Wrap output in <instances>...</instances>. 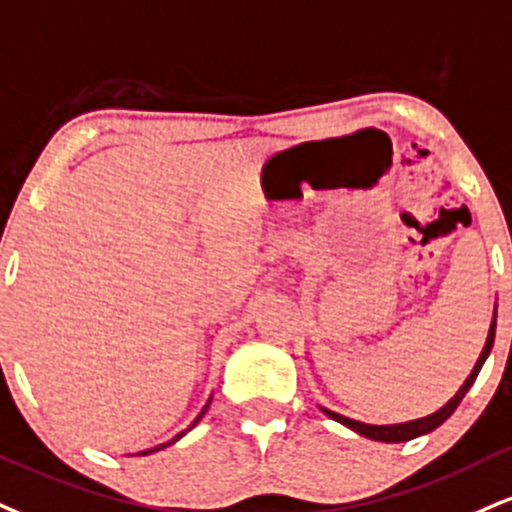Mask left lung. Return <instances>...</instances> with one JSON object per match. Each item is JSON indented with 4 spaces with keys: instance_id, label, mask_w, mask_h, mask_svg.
I'll list each match as a JSON object with an SVG mask.
<instances>
[{
    "instance_id": "1",
    "label": "left lung",
    "mask_w": 512,
    "mask_h": 512,
    "mask_svg": "<svg viewBox=\"0 0 512 512\" xmlns=\"http://www.w3.org/2000/svg\"><path fill=\"white\" fill-rule=\"evenodd\" d=\"M494 334H496V322L491 324V329H489V338H486V346H484V350H482V355H479V360H477V365H474L472 374H470V377L465 379V384L460 386V391L455 393V396H453L451 400H448V403L443 405V408H441L439 412H434V415L422 417V420L405 422V424H389V427H377V424H365V422L348 420V417L338 415V412H331V410H324V412H326V415L331 417V420H336V422L346 424V427L353 429V432L362 434V436H367V439H374V441L398 443V441H410V439H415V436L432 432V429H436V427H439V424H443V422L448 420V417L453 415V410L458 408L460 400H463V398H465V393L470 391V386L474 384V379H477L479 369H482V365H484L486 355L491 353V346H494Z\"/></svg>"
}]
</instances>
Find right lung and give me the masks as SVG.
<instances>
[{
    "label": "right lung",
    "instance_id": "obj_1",
    "mask_svg": "<svg viewBox=\"0 0 512 512\" xmlns=\"http://www.w3.org/2000/svg\"><path fill=\"white\" fill-rule=\"evenodd\" d=\"M205 410H207V405H205ZM205 410H202V412H200V415H197V420H200V417H202V415H205ZM197 420H195V422H197ZM195 422H193V424H195ZM183 434H186V432H181V434H178V436H176V439H181V436H183ZM176 439H174V441H176ZM147 453H152V451H147Z\"/></svg>",
    "mask_w": 512,
    "mask_h": 512
}]
</instances>
